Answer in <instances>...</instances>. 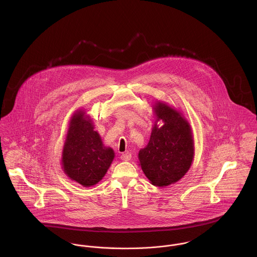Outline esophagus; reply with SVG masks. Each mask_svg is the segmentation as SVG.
Masks as SVG:
<instances>
[{
    "label": "esophagus",
    "mask_w": 257,
    "mask_h": 257,
    "mask_svg": "<svg viewBox=\"0 0 257 257\" xmlns=\"http://www.w3.org/2000/svg\"><path fill=\"white\" fill-rule=\"evenodd\" d=\"M120 158L121 160H124V161H128L132 159V154L128 153V152H124V153H121L120 155Z\"/></svg>",
    "instance_id": "obj_1"
}]
</instances>
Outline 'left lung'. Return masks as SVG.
<instances>
[{
    "mask_svg": "<svg viewBox=\"0 0 257 257\" xmlns=\"http://www.w3.org/2000/svg\"><path fill=\"white\" fill-rule=\"evenodd\" d=\"M155 114L164 124H154L147 147L139 153L141 166L149 181L163 187L177 182L189 170L194 143L188 121L163 103L155 105Z\"/></svg>",
    "mask_w": 257,
    "mask_h": 257,
    "instance_id": "8db88e82",
    "label": "left lung"
}]
</instances>
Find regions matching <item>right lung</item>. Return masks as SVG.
<instances>
[{
	"instance_id": "obj_1",
	"label": "right lung",
	"mask_w": 257,
	"mask_h": 257,
	"mask_svg": "<svg viewBox=\"0 0 257 257\" xmlns=\"http://www.w3.org/2000/svg\"><path fill=\"white\" fill-rule=\"evenodd\" d=\"M114 153L105 147L92 121L77 111L70 121L62 153L64 172L72 180L90 187L98 183L106 174Z\"/></svg>"
}]
</instances>
